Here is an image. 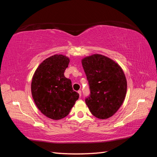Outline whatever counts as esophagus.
<instances>
[{
    "label": "esophagus",
    "instance_id": "obj_1",
    "mask_svg": "<svg viewBox=\"0 0 157 157\" xmlns=\"http://www.w3.org/2000/svg\"><path fill=\"white\" fill-rule=\"evenodd\" d=\"M78 94H79V96H82V91L81 90H78Z\"/></svg>",
    "mask_w": 157,
    "mask_h": 157
}]
</instances>
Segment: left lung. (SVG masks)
I'll return each instance as SVG.
<instances>
[{"instance_id": "1", "label": "left lung", "mask_w": 157, "mask_h": 157, "mask_svg": "<svg viewBox=\"0 0 157 157\" xmlns=\"http://www.w3.org/2000/svg\"><path fill=\"white\" fill-rule=\"evenodd\" d=\"M90 89L86 99L92 114L101 119L111 117L121 107L127 92L122 68L107 56L94 54L82 59Z\"/></svg>"}]
</instances>
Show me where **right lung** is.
I'll return each instance as SVG.
<instances>
[{
  "instance_id": "right-lung-1",
  "label": "right lung",
  "mask_w": 157,
  "mask_h": 157,
  "mask_svg": "<svg viewBox=\"0 0 157 157\" xmlns=\"http://www.w3.org/2000/svg\"><path fill=\"white\" fill-rule=\"evenodd\" d=\"M69 61L68 56L52 55L39 65L32 78L31 92L35 104L43 115L53 120L65 117L79 98L71 81L64 75Z\"/></svg>"
}]
</instances>
